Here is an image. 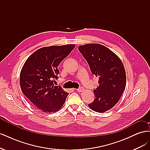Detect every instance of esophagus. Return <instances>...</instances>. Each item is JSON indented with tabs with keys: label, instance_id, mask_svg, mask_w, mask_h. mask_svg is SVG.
<instances>
[{
	"label": "esophagus",
	"instance_id": "obj_1",
	"mask_svg": "<svg viewBox=\"0 0 150 150\" xmlns=\"http://www.w3.org/2000/svg\"><path fill=\"white\" fill-rule=\"evenodd\" d=\"M84 90V88H83V87H80L79 88L77 89V91H78V92H83Z\"/></svg>",
	"mask_w": 150,
	"mask_h": 150
}]
</instances>
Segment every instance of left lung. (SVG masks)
Masks as SVG:
<instances>
[{
	"instance_id": "obj_1",
	"label": "left lung",
	"mask_w": 150,
	"mask_h": 150,
	"mask_svg": "<svg viewBox=\"0 0 150 150\" xmlns=\"http://www.w3.org/2000/svg\"><path fill=\"white\" fill-rule=\"evenodd\" d=\"M78 49L92 74L99 78V86L93 91L94 99L88 106L98 112L110 110L118 102L125 89L126 76L121 60L101 44H85Z\"/></svg>"
}]
</instances>
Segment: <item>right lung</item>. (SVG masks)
I'll return each mask as SVG.
<instances>
[{
  "label": "right lung",
  "instance_id": "right-lung-1",
  "mask_svg": "<svg viewBox=\"0 0 150 150\" xmlns=\"http://www.w3.org/2000/svg\"><path fill=\"white\" fill-rule=\"evenodd\" d=\"M75 47L74 44L40 48L28 57L20 74L22 93L32 104L44 112L60 110L69 93L54 86L61 61Z\"/></svg>",
  "mask_w": 150,
  "mask_h": 150
}]
</instances>
